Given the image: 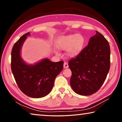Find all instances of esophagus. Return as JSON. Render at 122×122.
Returning a JSON list of instances; mask_svg holds the SVG:
<instances>
[{
	"instance_id": "1",
	"label": "esophagus",
	"mask_w": 122,
	"mask_h": 122,
	"mask_svg": "<svg viewBox=\"0 0 122 122\" xmlns=\"http://www.w3.org/2000/svg\"><path fill=\"white\" fill-rule=\"evenodd\" d=\"M68 67H69L68 64L67 62H64V65H63L64 68H68Z\"/></svg>"
}]
</instances>
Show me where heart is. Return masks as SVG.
I'll use <instances>...</instances> for the list:
<instances>
[{
    "label": "heart",
    "instance_id": "obj_1",
    "mask_svg": "<svg viewBox=\"0 0 122 122\" xmlns=\"http://www.w3.org/2000/svg\"><path fill=\"white\" fill-rule=\"evenodd\" d=\"M85 42L84 37L81 34H74L63 36L57 42V46L62 50L67 51L70 57H75L79 55L83 48Z\"/></svg>",
    "mask_w": 122,
    "mask_h": 122
}]
</instances>
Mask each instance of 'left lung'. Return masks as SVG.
<instances>
[{
    "instance_id": "obj_1",
    "label": "left lung",
    "mask_w": 122,
    "mask_h": 122,
    "mask_svg": "<svg viewBox=\"0 0 122 122\" xmlns=\"http://www.w3.org/2000/svg\"><path fill=\"white\" fill-rule=\"evenodd\" d=\"M71 71L70 84L74 92L89 96L100 89L106 80L110 67V48L108 41L96 31L88 46L79 55L69 61Z\"/></svg>"
}]
</instances>
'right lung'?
<instances>
[{
    "label": "right lung",
    "mask_w": 122,
    "mask_h": 122,
    "mask_svg": "<svg viewBox=\"0 0 122 122\" xmlns=\"http://www.w3.org/2000/svg\"><path fill=\"white\" fill-rule=\"evenodd\" d=\"M30 32L14 44L11 51V70L21 92L32 98L47 95L53 87L55 78L63 69V61L54 62L44 59L34 65H28L22 59L20 51Z\"/></svg>",
    "instance_id": "right-lung-1"
}]
</instances>
